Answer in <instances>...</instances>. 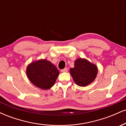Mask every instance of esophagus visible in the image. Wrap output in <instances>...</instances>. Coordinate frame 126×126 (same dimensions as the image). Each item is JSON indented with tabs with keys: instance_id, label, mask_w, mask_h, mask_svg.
I'll use <instances>...</instances> for the list:
<instances>
[{
	"instance_id": "esophagus-1",
	"label": "esophagus",
	"mask_w": 126,
	"mask_h": 126,
	"mask_svg": "<svg viewBox=\"0 0 126 126\" xmlns=\"http://www.w3.org/2000/svg\"><path fill=\"white\" fill-rule=\"evenodd\" d=\"M67 70H68L67 68H64V69H62L61 72H67Z\"/></svg>"
}]
</instances>
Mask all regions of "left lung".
<instances>
[{"label": "left lung", "instance_id": "obj_1", "mask_svg": "<svg viewBox=\"0 0 126 126\" xmlns=\"http://www.w3.org/2000/svg\"><path fill=\"white\" fill-rule=\"evenodd\" d=\"M98 72L95 65L85 59H78L70 73L75 83L80 86H86L95 80Z\"/></svg>", "mask_w": 126, "mask_h": 126}]
</instances>
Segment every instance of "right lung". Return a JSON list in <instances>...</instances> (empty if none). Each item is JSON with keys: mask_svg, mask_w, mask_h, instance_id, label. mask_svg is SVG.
Segmentation results:
<instances>
[{"mask_svg": "<svg viewBox=\"0 0 126 126\" xmlns=\"http://www.w3.org/2000/svg\"><path fill=\"white\" fill-rule=\"evenodd\" d=\"M27 74L30 81L36 86L48 89L54 85L59 71L50 62L40 60L28 65Z\"/></svg>", "mask_w": 126, "mask_h": 126, "instance_id": "add662e5", "label": "right lung"}]
</instances>
